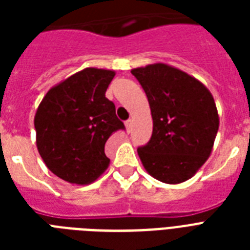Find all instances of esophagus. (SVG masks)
<instances>
[{
  "label": "esophagus",
  "mask_w": 250,
  "mask_h": 250,
  "mask_svg": "<svg viewBox=\"0 0 250 250\" xmlns=\"http://www.w3.org/2000/svg\"><path fill=\"white\" fill-rule=\"evenodd\" d=\"M125 129H127V132H131V131H132V121H131V119H128V121L125 122Z\"/></svg>",
  "instance_id": "esophagus-1"
}]
</instances>
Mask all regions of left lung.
Instances as JSON below:
<instances>
[{"label":"left lung","mask_w":250,"mask_h":250,"mask_svg":"<svg viewBox=\"0 0 250 250\" xmlns=\"http://www.w3.org/2000/svg\"><path fill=\"white\" fill-rule=\"evenodd\" d=\"M148 97L153 133L137 149L149 175L166 184L194 176L213 150L219 115L213 94L189 74L166 63L131 70Z\"/></svg>","instance_id":"left-lung-1"}]
</instances>
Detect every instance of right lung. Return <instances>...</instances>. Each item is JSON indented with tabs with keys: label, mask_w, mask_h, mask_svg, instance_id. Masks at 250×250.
I'll return each instance as SVG.
<instances>
[{
	"label": "right lung",
	"mask_w": 250,
	"mask_h": 250,
	"mask_svg": "<svg viewBox=\"0 0 250 250\" xmlns=\"http://www.w3.org/2000/svg\"><path fill=\"white\" fill-rule=\"evenodd\" d=\"M115 71L86 67L48 90L35 114L36 146L49 170L85 186L109 167L106 140L125 128L105 97Z\"/></svg>",
	"instance_id": "1"
}]
</instances>
